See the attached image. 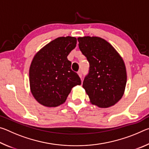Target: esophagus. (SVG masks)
Instances as JSON below:
<instances>
[{
	"label": "esophagus",
	"instance_id": "esophagus-1",
	"mask_svg": "<svg viewBox=\"0 0 149 149\" xmlns=\"http://www.w3.org/2000/svg\"><path fill=\"white\" fill-rule=\"evenodd\" d=\"M77 74H78V75H79V76L80 77H82V72L81 71V70H79V71L77 72Z\"/></svg>",
	"mask_w": 149,
	"mask_h": 149
}]
</instances>
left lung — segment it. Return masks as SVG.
Instances as JSON below:
<instances>
[{
	"instance_id": "left-lung-1",
	"label": "left lung",
	"mask_w": 149,
	"mask_h": 149,
	"mask_svg": "<svg viewBox=\"0 0 149 149\" xmlns=\"http://www.w3.org/2000/svg\"><path fill=\"white\" fill-rule=\"evenodd\" d=\"M77 40L89 63L83 87L91 102L100 108L114 105L122 97L127 82L123 59L109 42L100 37L87 36Z\"/></svg>"
}]
</instances>
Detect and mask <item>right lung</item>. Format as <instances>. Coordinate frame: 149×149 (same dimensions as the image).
I'll return each instance as SVG.
<instances>
[{"label": "right lung", "instance_id": "add662e5", "mask_svg": "<svg viewBox=\"0 0 149 149\" xmlns=\"http://www.w3.org/2000/svg\"><path fill=\"white\" fill-rule=\"evenodd\" d=\"M76 44L75 37H58L35 54L29 68V84L40 104L58 107L65 101L73 87L81 84L67 58Z\"/></svg>", "mask_w": 149, "mask_h": 149}]
</instances>
